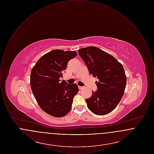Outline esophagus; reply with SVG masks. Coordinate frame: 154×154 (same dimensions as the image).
Listing matches in <instances>:
<instances>
[{"label": "esophagus", "instance_id": "obj_1", "mask_svg": "<svg viewBox=\"0 0 154 154\" xmlns=\"http://www.w3.org/2000/svg\"><path fill=\"white\" fill-rule=\"evenodd\" d=\"M79 88L81 90V89H84V87H80V86H79Z\"/></svg>", "mask_w": 154, "mask_h": 154}]
</instances>
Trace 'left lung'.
I'll list each match as a JSON object with an SVG mask.
<instances>
[{
  "label": "left lung",
  "mask_w": 154,
  "mask_h": 154,
  "mask_svg": "<svg viewBox=\"0 0 154 154\" xmlns=\"http://www.w3.org/2000/svg\"><path fill=\"white\" fill-rule=\"evenodd\" d=\"M78 51L89 74L99 80L95 82L96 91H92V96L85 100L88 109L96 115H106L117 107L124 95L126 84L124 67L112 55L95 47Z\"/></svg>",
  "instance_id": "obj_1"
}]
</instances>
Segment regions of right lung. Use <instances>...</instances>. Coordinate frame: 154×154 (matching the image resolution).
<instances>
[{"label": "right lung", "instance_id": "right-lung-1", "mask_svg": "<svg viewBox=\"0 0 154 154\" xmlns=\"http://www.w3.org/2000/svg\"><path fill=\"white\" fill-rule=\"evenodd\" d=\"M75 51L54 50L38 60L30 73V86L41 109L55 117H62L71 109L79 88L76 84L60 81L69 61L75 57Z\"/></svg>", "mask_w": 154, "mask_h": 154}]
</instances>
